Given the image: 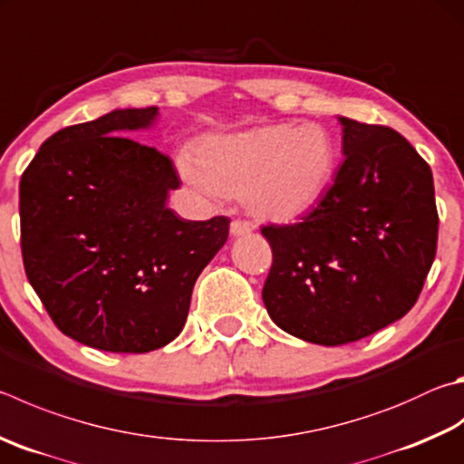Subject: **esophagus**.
<instances>
[{
  "label": "esophagus",
  "instance_id": "obj_1",
  "mask_svg": "<svg viewBox=\"0 0 464 464\" xmlns=\"http://www.w3.org/2000/svg\"><path fill=\"white\" fill-rule=\"evenodd\" d=\"M251 231H254V225L247 223V221H233L231 223V235L233 237H243V235H249Z\"/></svg>",
  "mask_w": 464,
  "mask_h": 464
}]
</instances>
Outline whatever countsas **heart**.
I'll use <instances>...</instances> for the list:
<instances>
[{
  "instance_id": "obj_1",
  "label": "heart",
  "mask_w": 464,
  "mask_h": 464,
  "mask_svg": "<svg viewBox=\"0 0 464 464\" xmlns=\"http://www.w3.org/2000/svg\"><path fill=\"white\" fill-rule=\"evenodd\" d=\"M179 168L200 195H239L251 215L290 221L313 210L336 168L333 133L320 123H277L207 138Z\"/></svg>"
}]
</instances>
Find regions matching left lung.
Instances as JSON below:
<instances>
[{
    "mask_svg": "<svg viewBox=\"0 0 464 464\" xmlns=\"http://www.w3.org/2000/svg\"><path fill=\"white\" fill-rule=\"evenodd\" d=\"M343 164L302 223L261 229L274 264L269 318L302 341L336 347L408 314L436 256L432 170L392 128L339 117Z\"/></svg>",
    "mask_w": 464,
    "mask_h": 464,
    "instance_id": "8db88e82",
    "label": "left lung"
}]
</instances>
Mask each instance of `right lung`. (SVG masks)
I'll return each mask as SVG.
<instances>
[{"instance_id":"add662e5","label":"right lung","mask_w":464,"mask_h":464,"mask_svg":"<svg viewBox=\"0 0 464 464\" xmlns=\"http://www.w3.org/2000/svg\"><path fill=\"white\" fill-rule=\"evenodd\" d=\"M158 107L113 109L40 146L20 182L26 276L61 331L109 353L164 347L187 323L192 288L229 237V218L168 208L172 160L125 133Z\"/></svg>"}]
</instances>
